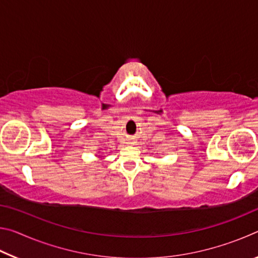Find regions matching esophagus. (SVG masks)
Segmentation results:
<instances>
[{
  "instance_id": "1",
  "label": "esophagus",
  "mask_w": 258,
  "mask_h": 258,
  "mask_svg": "<svg viewBox=\"0 0 258 258\" xmlns=\"http://www.w3.org/2000/svg\"><path fill=\"white\" fill-rule=\"evenodd\" d=\"M130 143H134V142H133V141H132V142H130Z\"/></svg>"
}]
</instances>
